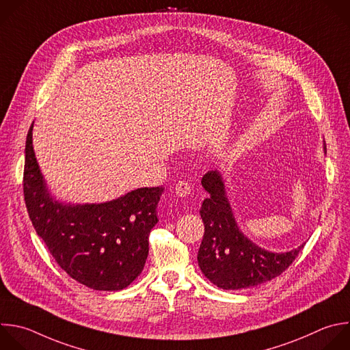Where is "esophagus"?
Wrapping results in <instances>:
<instances>
[{"label":"esophagus","instance_id":"obj_1","mask_svg":"<svg viewBox=\"0 0 350 350\" xmlns=\"http://www.w3.org/2000/svg\"><path fill=\"white\" fill-rule=\"evenodd\" d=\"M174 191H176V193L178 196L185 198V196H188L191 193V185L187 181H178L176 184V187H174Z\"/></svg>","mask_w":350,"mask_h":350}]
</instances>
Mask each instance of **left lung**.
<instances>
[{
  "label": "left lung",
  "mask_w": 350,
  "mask_h": 350,
  "mask_svg": "<svg viewBox=\"0 0 350 350\" xmlns=\"http://www.w3.org/2000/svg\"><path fill=\"white\" fill-rule=\"evenodd\" d=\"M325 148V147H324ZM208 192L200 208L204 235L198 252L203 275L222 290H241L282 275L298 257L305 243L287 253H271L247 239L229 206L225 185L217 170L202 177Z\"/></svg>",
  "instance_id": "left-lung-1"
}]
</instances>
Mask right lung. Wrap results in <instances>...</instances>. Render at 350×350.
I'll list each match as a JSON object with an SVG mask.
<instances>
[{"instance_id": "add662e5", "label": "right lung", "mask_w": 350, "mask_h": 350, "mask_svg": "<svg viewBox=\"0 0 350 350\" xmlns=\"http://www.w3.org/2000/svg\"><path fill=\"white\" fill-rule=\"evenodd\" d=\"M25 202L38 237L59 267L78 283L101 291L128 287L148 257V235L158 222L162 187L139 188L105 203L64 204L48 192L26 140Z\"/></svg>"}]
</instances>
